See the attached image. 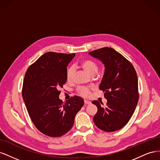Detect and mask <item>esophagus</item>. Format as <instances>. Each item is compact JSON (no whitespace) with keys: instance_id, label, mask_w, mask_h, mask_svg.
Wrapping results in <instances>:
<instances>
[{"instance_id":"obj_1","label":"esophagus","mask_w":160,"mask_h":160,"mask_svg":"<svg viewBox=\"0 0 160 160\" xmlns=\"http://www.w3.org/2000/svg\"><path fill=\"white\" fill-rule=\"evenodd\" d=\"M84 102H85V103L86 105H90V104L91 103V102L90 101H89V100H86V99L84 101Z\"/></svg>"}]
</instances>
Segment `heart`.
<instances>
[{
  "instance_id": "b5f03b06",
  "label": "heart",
  "mask_w": 160,
  "mask_h": 160,
  "mask_svg": "<svg viewBox=\"0 0 160 160\" xmlns=\"http://www.w3.org/2000/svg\"><path fill=\"white\" fill-rule=\"evenodd\" d=\"M80 66L87 73L91 76L95 75L98 71L99 67L95 62L91 59H84L81 62ZM74 69L72 67H69L67 68L66 71V77L68 81H71L73 79ZM79 93L84 97H89L90 95V91L88 88H82L79 89Z\"/></svg>"
}]
</instances>
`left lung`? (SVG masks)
<instances>
[{"label":"left lung","mask_w":160,"mask_h":160,"mask_svg":"<svg viewBox=\"0 0 160 160\" xmlns=\"http://www.w3.org/2000/svg\"><path fill=\"white\" fill-rule=\"evenodd\" d=\"M105 67L99 89L108 100L92 101L98 108L93 122L99 129L112 132L123 128L133 115L138 99V80L133 66L112 48L104 47L89 52Z\"/></svg>","instance_id":"8db88e82"}]
</instances>
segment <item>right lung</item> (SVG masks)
<instances>
[{
	"label": "right lung",
	"mask_w": 160,
	"mask_h": 160,
	"mask_svg": "<svg viewBox=\"0 0 160 160\" xmlns=\"http://www.w3.org/2000/svg\"><path fill=\"white\" fill-rule=\"evenodd\" d=\"M73 54L48 52L27 69L22 86V98L35 127L50 137H60L71 129L84 100L74 96L66 103L59 99L67 82V67Z\"/></svg>",
	"instance_id": "obj_1"
}]
</instances>
